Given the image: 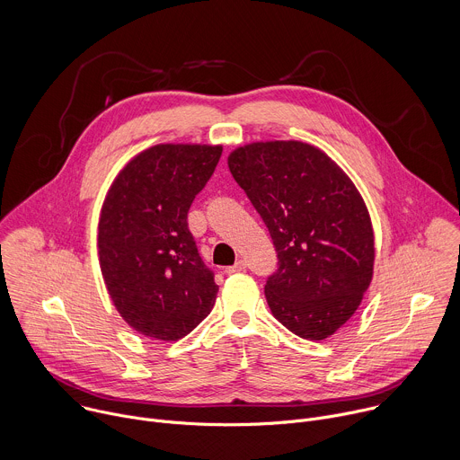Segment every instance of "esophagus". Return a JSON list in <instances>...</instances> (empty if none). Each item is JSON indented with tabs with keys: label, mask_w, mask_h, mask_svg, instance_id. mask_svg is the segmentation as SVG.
<instances>
[{
	"label": "esophagus",
	"mask_w": 460,
	"mask_h": 460,
	"mask_svg": "<svg viewBox=\"0 0 460 460\" xmlns=\"http://www.w3.org/2000/svg\"><path fill=\"white\" fill-rule=\"evenodd\" d=\"M245 261L243 260H238L234 265H231V267H226V272L227 274H234V272H240V270H245Z\"/></svg>",
	"instance_id": "1"
}]
</instances>
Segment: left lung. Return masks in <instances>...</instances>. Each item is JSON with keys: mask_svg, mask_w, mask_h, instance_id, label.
<instances>
[{"mask_svg": "<svg viewBox=\"0 0 460 460\" xmlns=\"http://www.w3.org/2000/svg\"><path fill=\"white\" fill-rule=\"evenodd\" d=\"M227 164L278 252L265 283L272 316L303 340H327L372 281L374 229L359 191L322 149L297 140L242 146Z\"/></svg>", "mask_w": 460, "mask_h": 460, "instance_id": "obj_1", "label": "left lung"}]
</instances>
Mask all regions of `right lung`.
<instances>
[{
	"mask_svg": "<svg viewBox=\"0 0 460 460\" xmlns=\"http://www.w3.org/2000/svg\"><path fill=\"white\" fill-rule=\"evenodd\" d=\"M222 146L157 144L113 181L99 218V263L122 320L138 334L177 341L213 309L218 285L188 229Z\"/></svg>",
	"mask_w": 460,
	"mask_h": 460,
	"instance_id": "right-lung-1",
	"label": "right lung"
}]
</instances>
